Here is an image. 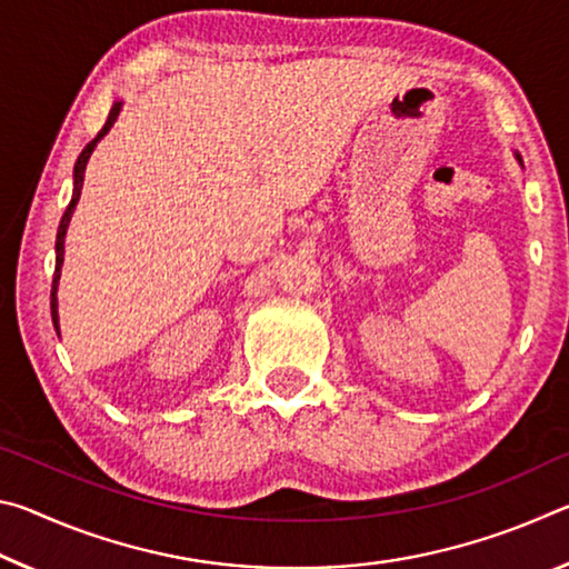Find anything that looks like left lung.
Listing matches in <instances>:
<instances>
[{
    "mask_svg": "<svg viewBox=\"0 0 569 569\" xmlns=\"http://www.w3.org/2000/svg\"><path fill=\"white\" fill-rule=\"evenodd\" d=\"M517 160H519V162H522V158H519V156H517Z\"/></svg>",
    "mask_w": 569,
    "mask_h": 569,
    "instance_id": "obj_1",
    "label": "left lung"
}]
</instances>
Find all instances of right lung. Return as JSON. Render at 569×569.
<instances>
[{"label": "right lung", "instance_id": "1", "mask_svg": "<svg viewBox=\"0 0 569 569\" xmlns=\"http://www.w3.org/2000/svg\"><path fill=\"white\" fill-rule=\"evenodd\" d=\"M122 110V102H114L112 110L108 114V122L102 124V130L98 132V138L88 142V148H84L80 152V158H77L74 162V188H72V200L70 206H67L64 216L60 220V228H57V243H54V250H57V263H54V278H52V323H54V331L60 333V316H57V283H60V273H62V263H64V236H67V226H70V218H72V210L77 206V200H80V192H82V182H84V168H88V160L92 156V150L98 148V142L104 138V134L110 132V128L114 124V120H118V114Z\"/></svg>", "mask_w": 569, "mask_h": 569}]
</instances>
